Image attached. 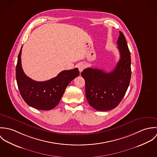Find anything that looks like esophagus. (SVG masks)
I'll return each instance as SVG.
<instances>
[{"mask_svg":"<svg viewBox=\"0 0 157 157\" xmlns=\"http://www.w3.org/2000/svg\"><path fill=\"white\" fill-rule=\"evenodd\" d=\"M85 67H86V66L83 63H80V64L78 65V70L80 72L83 71V70L85 68Z\"/></svg>","mask_w":157,"mask_h":157,"instance_id":"34e87169","label":"esophagus"}]
</instances>
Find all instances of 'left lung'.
<instances>
[{"instance_id": "left-lung-1", "label": "left lung", "mask_w": 157, "mask_h": 157, "mask_svg": "<svg viewBox=\"0 0 157 157\" xmlns=\"http://www.w3.org/2000/svg\"><path fill=\"white\" fill-rule=\"evenodd\" d=\"M117 44L120 59L114 69L106 72L88 67L81 73L85 80L86 97L90 105L100 111L116 108L124 97L131 77V52L122 32Z\"/></svg>"}]
</instances>
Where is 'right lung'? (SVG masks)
Instances as JSON below:
<instances>
[{
	"label": "right lung",
	"mask_w": 157,
	"mask_h": 157,
	"mask_svg": "<svg viewBox=\"0 0 157 157\" xmlns=\"http://www.w3.org/2000/svg\"><path fill=\"white\" fill-rule=\"evenodd\" d=\"M22 48L16 65V80L24 101L31 107L43 111L51 110L59 103L69 83L78 76V68L60 72L56 77L45 82H37L24 73L21 64Z\"/></svg>",
	"instance_id": "1"
}]
</instances>
